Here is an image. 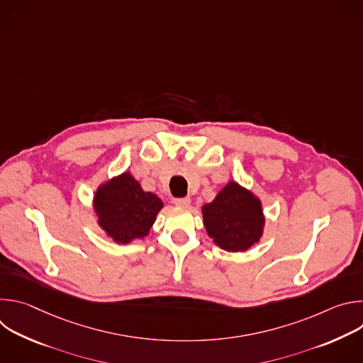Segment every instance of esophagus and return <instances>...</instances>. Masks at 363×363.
I'll return each instance as SVG.
<instances>
[{
	"label": "esophagus",
	"instance_id": "1",
	"mask_svg": "<svg viewBox=\"0 0 363 363\" xmlns=\"http://www.w3.org/2000/svg\"><path fill=\"white\" fill-rule=\"evenodd\" d=\"M174 203L178 205V206H184V208H186V206H189V203H191V198H189V196L175 198V199H174Z\"/></svg>",
	"mask_w": 363,
	"mask_h": 363
}]
</instances>
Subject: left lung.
<instances>
[{
	"label": "left lung",
	"mask_w": 363,
	"mask_h": 363,
	"mask_svg": "<svg viewBox=\"0 0 363 363\" xmlns=\"http://www.w3.org/2000/svg\"><path fill=\"white\" fill-rule=\"evenodd\" d=\"M203 225L214 242L227 251H245L262 237V203L237 182H230L217 198L202 206Z\"/></svg>",
	"instance_id": "left-lung-1"
}]
</instances>
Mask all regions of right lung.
<instances>
[{
    "instance_id": "right-lung-1",
    "label": "right lung",
    "mask_w": 363,
    "mask_h": 363,
    "mask_svg": "<svg viewBox=\"0 0 363 363\" xmlns=\"http://www.w3.org/2000/svg\"><path fill=\"white\" fill-rule=\"evenodd\" d=\"M162 205L157 195L145 192L128 172L100 186L94 196L99 225L121 244L145 237Z\"/></svg>"
}]
</instances>
